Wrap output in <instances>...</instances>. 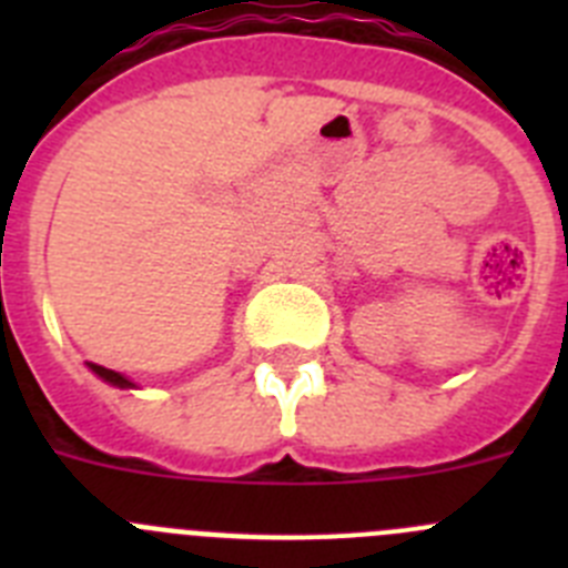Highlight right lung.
I'll return each mask as SVG.
<instances>
[{
    "instance_id": "add662e5",
    "label": "right lung",
    "mask_w": 568,
    "mask_h": 568,
    "mask_svg": "<svg viewBox=\"0 0 568 568\" xmlns=\"http://www.w3.org/2000/svg\"><path fill=\"white\" fill-rule=\"evenodd\" d=\"M88 369L93 375H99V378L104 381V384H110V386H119V389H133V381L130 378H124L122 373H115V369H108V366H99V364H88Z\"/></svg>"
}]
</instances>
